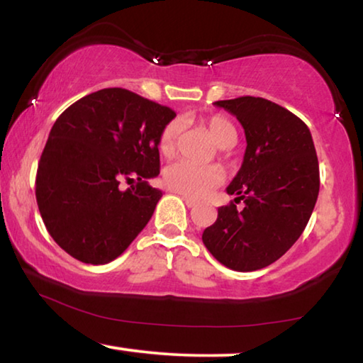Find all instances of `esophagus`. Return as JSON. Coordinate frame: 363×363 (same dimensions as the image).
<instances>
[{
    "label": "esophagus",
    "mask_w": 363,
    "mask_h": 363,
    "mask_svg": "<svg viewBox=\"0 0 363 363\" xmlns=\"http://www.w3.org/2000/svg\"><path fill=\"white\" fill-rule=\"evenodd\" d=\"M181 196H182V200H184V203H186L189 208H195V206H196V204H199V201H196V200H194V199H190V196H186V195H181Z\"/></svg>",
    "instance_id": "34e87169"
}]
</instances>
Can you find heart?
Here are the masks:
<instances>
[{"mask_svg":"<svg viewBox=\"0 0 363 363\" xmlns=\"http://www.w3.org/2000/svg\"><path fill=\"white\" fill-rule=\"evenodd\" d=\"M203 127L208 130V133L220 149L235 146L238 133L228 118L223 116H211L204 118ZM181 125L177 122H171L163 128L159 140V150L164 159L173 157ZM163 181L173 192L192 196V199H200V196L208 195L217 186H220L223 173L217 167H195V164L186 162H177L164 169Z\"/></svg>","mask_w":363,"mask_h":363,"instance_id":"heart-1","label":"heart"}]
</instances>
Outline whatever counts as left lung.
<instances>
[{"label": "left lung", "instance_id": "8db88e82", "mask_svg": "<svg viewBox=\"0 0 363 363\" xmlns=\"http://www.w3.org/2000/svg\"><path fill=\"white\" fill-rule=\"evenodd\" d=\"M245 128L246 152L227 187L233 201L217 209L204 246L235 272L272 265L300 238L319 195V162L311 131L291 111L259 96L214 103Z\"/></svg>", "mask_w": 363, "mask_h": 363}]
</instances>
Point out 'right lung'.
Returning a JSON list of instances; mask_svg holds the SVG:
<instances>
[{"mask_svg":"<svg viewBox=\"0 0 363 363\" xmlns=\"http://www.w3.org/2000/svg\"><path fill=\"white\" fill-rule=\"evenodd\" d=\"M173 109L125 89L81 98L57 118L36 174V201L52 238L91 265L117 259L152 217L162 190L159 140ZM123 182H135L123 191Z\"/></svg>","mask_w":363,"mask_h":363,"instance_id":"right-lung-1","label":"right lung"}]
</instances>
